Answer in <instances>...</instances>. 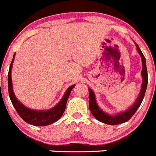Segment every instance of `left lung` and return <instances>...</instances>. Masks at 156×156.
Here are the masks:
<instances>
[{
    "label": "left lung",
    "instance_id": "left-lung-1",
    "mask_svg": "<svg viewBox=\"0 0 156 156\" xmlns=\"http://www.w3.org/2000/svg\"><path fill=\"white\" fill-rule=\"evenodd\" d=\"M136 45L137 51H138V52L140 53L142 58V62H143V70H142L143 84H142L140 94H139L135 104H134L132 107H129V108L127 110H126V111L121 112V113H118V114L116 115H114V116L107 114V113H106L105 112L103 111V110L98 107V105L97 104L96 102V99H95L94 94L93 90H92L91 89L89 88V109H90L91 113L97 120L102 122V123H106V124L116 125L120 124V123H123L128 121V120L133 116L134 113H136V111L138 110L140 104H142V101H143V98H144L145 93H146V87H147L148 84V74L147 69H146V58H145V56L143 55L142 51L140 50L138 45Z\"/></svg>",
    "mask_w": 156,
    "mask_h": 156
}]
</instances>
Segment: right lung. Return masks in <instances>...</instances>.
I'll return each mask as SVG.
<instances>
[{
  "instance_id": "obj_1",
  "label": "right lung",
  "mask_w": 156,
  "mask_h": 156,
  "mask_svg": "<svg viewBox=\"0 0 156 156\" xmlns=\"http://www.w3.org/2000/svg\"><path fill=\"white\" fill-rule=\"evenodd\" d=\"M14 57L15 54L13 55V59H12L11 63H10V69H9L8 72V92L12 104L14 107V108L16 109L17 113L24 121L30 123V124L33 125V126H47V125H50L52 123H55L58 119H60V117L64 113L68 98H69L72 88L75 87V84L72 85L67 89L62 99L53 108L49 109V110H34L29 109L28 107H25L23 104H21L16 99L14 93H13L11 79V69L12 66H13Z\"/></svg>"
}]
</instances>
